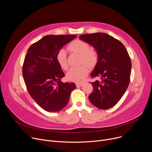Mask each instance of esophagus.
<instances>
[{"label":"esophagus","mask_w":152,"mask_h":152,"mask_svg":"<svg viewBox=\"0 0 152 152\" xmlns=\"http://www.w3.org/2000/svg\"><path fill=\"white\" fill-rule=\"evenodd\" d=\"M76 86L77 87H82L83 86V83H76Z\"/></svg>","instance_id":"obj_1"}]
</instances>
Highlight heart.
I'll list each match as a JSON object with an SVG mask.
<instances>
[{"instance_id":"1","label":"heart","mask_w":152,"mask_h":152,"mask_svg":"<svg viewBox=\"0 0 152 152\" xmlns=\"http://www.w3.org/2000/svg\"><path fill=\"white\" fill-rule=\"evenodd\" d=\"M68 49L73 53L80 55V64H85L90 68L94 67L98 63V55L94 49H90V45L81 39H75L70 43L68 46ZM56 60L60 66L64 70L68 68L67 54L66 50L60 49L56 53ZM88 73V67L86 65L70 68L66 73V79L70 81L81 83Z\"/></svg>"}]
</instances>
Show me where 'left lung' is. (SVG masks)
I'll list each match as a JSON object with an SVG mask.
<instances>
[{
  "label": "left lung",
  "instance_id": "8db88e82",
  "mask_svg": "<svg viewBox=\"0 0 152 152\" xmlns=\"http://www.w3.org/2000/svg\"><path fill=\"white\" fill-rule=\"evenodd\" d=\"M79 39L92 45L98 55V63L90 76L100 79L92 83L90 102L100 109L114 106L129 84L131 62L124 45L104 33L80 35Z\"/></svg>",
  "mask_w": 152,
  "mask_h": 152
}]
</instances>
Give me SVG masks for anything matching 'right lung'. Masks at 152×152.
Instances as JSON below:
<instances>
[{
	"mask_svg": "<svg viewBox=\"0 0 152 152\" xmlns=\"http://www.w3.org/2000/svg\"><path fill=\"white\" fill-rule=\"evenodd\" d=\"M76 37L73 35H46L27 50L23 66V75L28 92L47 112L56 113L67 104L73 83H62L65 75L58 64V50Z\"/></svg>",
	"mask_w": 152,
	"mask_h": 152,
	"instance_id": "obj_1",
	"label": "right lung"
}]
</instances>
